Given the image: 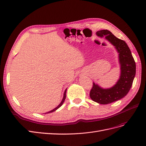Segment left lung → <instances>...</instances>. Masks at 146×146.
Returning a JSON list of instances; mask_svg holds the SVG:
<instances>
[{"label": "left lung", "mask_w": 146, "mask_h": 146, "mask_svg": "<svg viewBox=\"0 0 146 146\" xmlns=\"http://www.w3.org/2000/svg\"><path fill=\"white\" fill-rule=\"evenodd\" d=\"M97 36L105 38L114 46L118 53L120 76L117 82L111 88H104L96 82L90 91L91 99L99 104H108L120 100L128 94L132 86L136 74V64L131 52L127 43L116 38L107 30L96 32Z\"/></svg>", "instance_id": "1"}]
</instances>
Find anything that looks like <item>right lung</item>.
<instances>
[{"instance_id": "add662e5", "label": "right lung", "mask_w": 146, "mask_h": 146, "mask_svg": "<svg viewBox=\"0 0 146 146\" xmlns=\"http://www.w3.org/2000/svg\"><path fill=\"white\" fill-rule=\"evenodd\" d=\"M66 91H67V88H66V90H65V91H64V94H63V99H62V100H61V102H60V104L58 106H57L56 107H55L54 109H53V110H50V111H48V112H47V113H45V114L50 113H52V112H54V111H56V110L57 109H58V108L61 107V106L63 104L64 102V100H65V99H66ZM43 114H44V113H43Z\"/></svg>"}]
</instances>
